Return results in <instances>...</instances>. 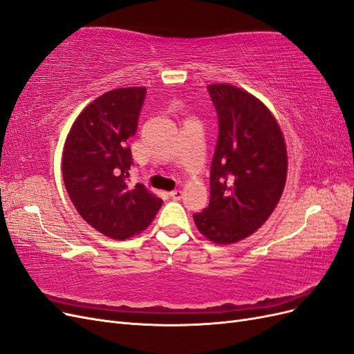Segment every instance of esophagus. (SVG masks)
<instances>
[{
  "label": "esophagus",
  "mask_w": 354,
  "mask_h": 354,
  "mask_svg": "<svg viewBox=\"0 0 354 354\" xmlns=\"http://www.w3.org/2000/svg\"><path fill=\"white\" fill-rule=\"evenodd\" d=\"M169 198H173L174 201H180L181 198H183V192H181V190H173V192H169Z\"/></svg>",
  "instance_id": "obj_1"
}]
</instances>
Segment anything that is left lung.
<instances>
[{
    "mask_svg": "<svg viewBox=\"0 0 354 354\" xmlns=\"http://www.w3.org/2000/svg\"><path fill=\"white\" fill-rule=\"evenodd\" d=\"M218 113L209 205L194 214L198 230L218 245L251 236L269 220L288 174L285 137L270 109L230 84H209Z\"/></svg>",
    "mask_w": 354,
    "mask_h": 354,
    "instance_id": "left-lung-1",
    "label": "left lung"
}]
</instances>
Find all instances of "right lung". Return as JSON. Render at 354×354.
Instances as JSON below:
<instances>
[{"mask_svg":"<svg viewBox=\"0 0 354 354\" xmlns=\"http://www.w3.org/2000/svg\"><path fill=\"white\" fill-rule=\"evenodd\" d=\"M145 87L99 95L73 121L63 146L62 173L80 216L116 241L143 232L162 205L145 185L128 181L133 164L128 138L137 130Z\"/></svg>","mask_w":354,"mask_h":354,"instance_id":"obj_1","label":"right lung"}]
</instances>
